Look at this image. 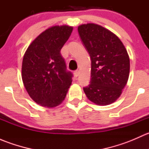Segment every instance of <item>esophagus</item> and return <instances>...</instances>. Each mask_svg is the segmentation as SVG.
Masks as SVG:
<instances>
[{"label": "esophagus", "mask_w": 149, "mask_h": 149, "mask_svg": "<svg viewBox=\"0 0 149 149\" xmlns=\"http://www.w3.org/2000/svg\"><path fill=\"white\" fill-rule=\"evenodd\" d=\"M74 76H75V77H78V76H79V70H76V71H74Z\"/></svg>", "instance_id": "esophagus-1"}]
</instances>
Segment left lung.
Instances as JSON below:
<instances>
[{"mask_svg": "<svg viewBox=\"0 0 149 149\" xmlns=\"http://www.w3.org/2000/svg\"><path fill=\"white\" fill-rule=\"evenodd\" d=\"M78 31L91 61V81L84 88V93L96 104L115 102L130 73V58L124 45L114 33L96 24L80 25Z\"/></svg>", "mask_w": 149, "mask_h": 149, "instance_id": "left-lung-1", "label": "left lung"}]
</instances>
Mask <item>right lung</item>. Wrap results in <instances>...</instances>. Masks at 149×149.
Here are the masks:
<instances>
[{
  "instance_id": "add662e5",
  "label": "right lung",
  "mask_w": 149,
  "mask_h": 149,
  "mask_svg": "<svg viewBox=\"0 0 149 149\" xmlns=\"http://www.w3.org/2000/svg\"><path fill=\"white\" fill-rule=\"evenodd\" d=\"M73 31L63 25L48 28L28 47L22 61V78L29 97L38 104L53 108L65 100L72 83L61 49Z\"/></svg>"
}]
</instances>
